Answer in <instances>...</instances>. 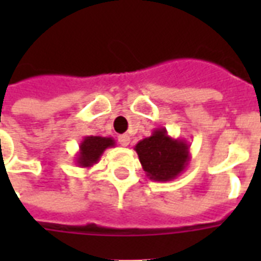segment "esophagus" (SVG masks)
Here are the masks:
<instances>
[{"label":"esophagus","mask_w":261,"mask_h":261,"mask_svg":"<svg viewBox=\"0 0 261 261\" xmlns=\"http://www.w3.org/2000/svg\"><path fill=\"white\" fill-rule=\"evenodd\" d=\"M119 143L122 145V146H128V143H130V135L128 134H122V135H119Z\"/></svg>","instance_id":"esophagus-1"}]
</instances>
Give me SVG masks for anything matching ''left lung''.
<instances>
[{"instance_id":"left-lung-1","label":"left lung","mask_w":261,"mask_h":261,"mask_svg":"<svg viewBox=\"0 0 261 261\" xmlns=\"http://www.w3.org/2000/svg\"><path fill=\"white\" fill-rule=\"evenodd\" d=\"M143 171L150 180L171 181L186 171L191 160L190 145L180 138H172L167 128L159 127L150 137L134 146Z\"/></svg>"}]
</instances>
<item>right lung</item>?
<instances>
[{"instance_id":"obj_1","label":"right lung","mask_w":261,"mask_h":261,"mask_svg":"<svg viewBox=\"0 0 261 261\" xmlns=\"http://www.w3.org/2000/svg\"><path fill=\"white\" fill-rule=\"evenodd\" d=\"M115 146V139L111 137H97L88 135L80 143V150L77 151L75 164L80 168H92L101 159L102 153L108 147Z\"/></svg>"}]
</instances>
